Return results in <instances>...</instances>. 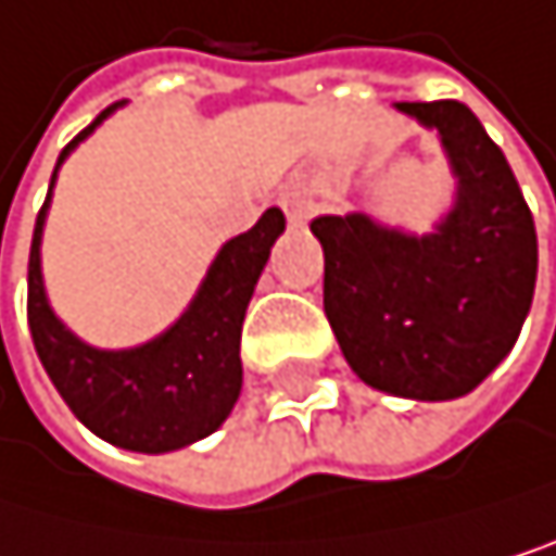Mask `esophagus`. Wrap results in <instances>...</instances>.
<instances>
[{
  "label": "esophagus",
  "mask_w": 556,
  "mask_h": 556,
  "mask_svg": "<svg viewBox=\"0 0 556 556\" xmlns=\"http://www.w3.org/2000/svg\"><path fill=\"white\" fill-rule=\"evenodd\" d=\"M281 208H285V215H288V222H294V225H304L312 218V202L301 195V191H285L281 195Z\"/></svg>",
  "instance_id": "esophagus-1"
}]
</instances>
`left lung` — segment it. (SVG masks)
Listing matches in <instances>:
<instances>
[{"mask_svg":"<svg viewBox=\"0 0 556 556\" xmlns=\"http://www.w3.org/2000/svg\"><path fill=\"white\" fill-rule=\"evenodd\" d=\"M397 109L438 128L457 175V205L425 238L368 215L315 218L325 315L365 384L447 401L475 391L514 348L534 301L538 231L504 152L464 102Z\"/></svg>","mask_w":556,"mask_h":556,"instance_id":"1","label":"left lung"}]
</instances>
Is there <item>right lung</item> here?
<instances>
[{
    "label": "right lung",
    "mask_w": 556,
    "mask_h": 556,
    "mask_svg": "<svg viewBox=\"0 0 556 556\" xmlns=\"http://www.w3.org/2000/svg\"><path fill=\"white\" fill-rule=\"evenodd\" d=\"M115 105L81 128L62 149L59 162ZM49 195L33 231L25 312L33 344L55 391L81 425L115 447L162 454L202 441L228 418L241 394V321L271 244L285 231V215L268 208L252 231L231 238L208 268L195 301L162 338L131 351H99L65 331L46 301L39 241Z\"/></svg>",
    "instance_id": "add662e5"
}]
</instances>
